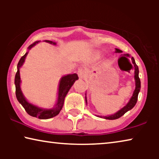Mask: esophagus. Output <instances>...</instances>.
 I'll use <instances>...</instances> for the list:
<instances>
[{
  "label": "esophagus",
  "mask_w": 159,
  "mask_h": 159,
  "mask_svg": "<svg viewBox=\"0 0 159 159\" xmlns=\"http://www.w3.org/2000/svg\"><path fill=\"white\" fill-rule=\"evenodd\" d=\"M77 74L80 78H83L84 76H85V71L82 69H79V70L77 71Z\"/></svg>",
  "instance_id": "esophagus-1"
}]
</instances>
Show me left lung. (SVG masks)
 <instances>
[{
    "label": "left lung",
    "instance_id": "1",
    "mask_svg": "<svg viewBox=\"0 0 159 159\" xmlns=\"http://www.w3.org/2000/svg\"><path fill=\"white\" fill-rule=\"evenodd\" d=\"M115 52L116 53H122V51H121V50H119L118 48H115ZM122 55V54H121ZM126 58H131V60H132V64L134 65V82H135V89H134V92H133V94H132V96L131 97V98L129 99V101L128 103H127V105L124 106L123 108H121L120 110H119L118 111L115 113L114 114H111V115H109V116H97L98 117H103V119H108V120H114V119H119L120 118L121 116H122L124 114H125V113H127L128 111L131 110L132 108L134 107V106H135V104L137 103V101H138V94L139 93H140V78H139V69H138V66H137L136 63H135V61H134V58L133 57H131L130 56L129 54H124V56ZM86 94H85V102H86V104L88 103V99H87V96H86Z\"/></svg>",
    "mask_w": 159,
    "mask_h": 159
}]
</instances>
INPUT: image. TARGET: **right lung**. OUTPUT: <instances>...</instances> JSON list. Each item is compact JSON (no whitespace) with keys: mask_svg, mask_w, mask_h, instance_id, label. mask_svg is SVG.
I'll return each mask as SVG.
<instances>
[{"mask_svg":"<svg viewBox=\"0 0 159 159\" xmlns=\"http://www.w3.org/2000/svg\"><path fill=\"white\" fill-rule=\"evenodd\" d=\"M45 43H50V44L56 45V43L53 42L51 40H44ZM40 42V41H36L33 44L30 45L28 47V51L22 57L20 58L19 61L17 64V72L15 75V80L14 84L16 87V96L18 101L21 104L26 111L30 116L39 118L40 119H48L53 118V117L57 116L59 114L61 110L62 109L63 106H64L65 97L68 92L70 90L71 86L73 85L76 80L79 79L77 74H69V75H64L61 78L59 84H58V98L57 101L55 106L51 108H44L39 107V106L34 105L26 99L25 95H23L22 91L21 89V78H20V73H19V69L24 63L25 61V58L27 57L29 51L34 47V45Z\"/></svg>","mask_w":159,"mask_h":159,"instance_id":"right-lung-1","label":"right lung"}]
</instances>
